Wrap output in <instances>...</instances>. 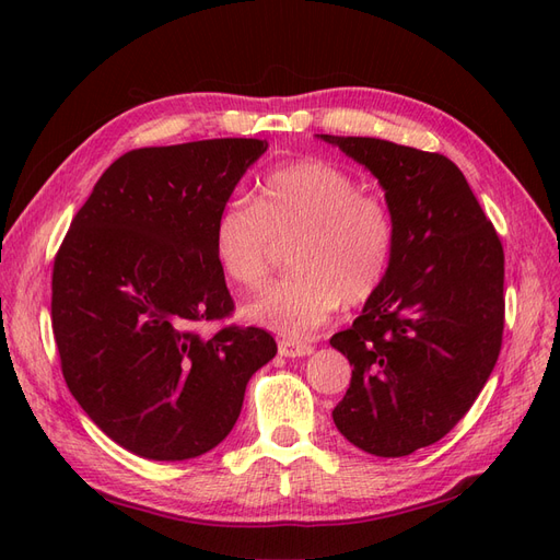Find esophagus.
<instances>
[{
	"label": "esophagus",
	"mask_w": 560,
	"mask_h": 560,
	"mask_svg": "<svg viewBox=\"0 0 560 560\" xmlns=\"http://www.w3.org/2000/svg\"><path fill=\"white\" fill-rule=\"evenodd\" d=\"M278 348H280V354H284V358H306V354H311L315 350L311 343L292 341V338H282Z\"/></svg>",
	"instance_id": "34e87169"
}]
</instances>
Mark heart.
Listing matches in <instances>:
<instances>
[{
	"label": "heart",
	"instance_id": "1",
	"mask_svg": "<svg viewBox=\"0 0 560 560\" xmlns=\"http://www.w3.org/2000/svg\"><path fill=\"white\" fill-rule=\"evenodd\" d=\"M294 273L245 306V317L282 336H308L346 301L360 306L383 287L397 247L387 202L327 161L270 171L249 202H231L212 229L214 259L243 290H259L290 245Z\"/></svg>",
	"mask_w": 560,
	"mask_h": 560
}]
</instances>
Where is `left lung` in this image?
<instances>
[{"label": "left lung", "mask_w": 560, "mask_h": 560, "mask_svg": "<svg viewBox=\"0 0 560 560\" xmlns=\"http://www.w3.org/2000/svg\"><path fill=\"white\" fill-rule=\"evenodd\" d=\"M319 140L378 179L397 222L383 287L329 341L352 366L331 416L350 444L401 457L448 434L498 362L502 243L451 159L376 138Z\"/></svg>", "instance_id": "1"}]
</instances>
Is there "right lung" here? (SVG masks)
<instances>
[{"mask_svg":"<svg viewBox=\"0 0 560 560\" xmlns=\"http://www.w3.org/2000/svg\"><path fill=\"white\" fill-rule=\"evenodd\" d=\"M266 149L224 138L128 151L56 254L50 319L65 383L135 455L175 463L222 444L247 381L276 358L259 327L200 334L233 313L212 229Z\"/></svg>","mask_w":560,"mask_h":560,"instance_id":"obj_1","label":"right lung"}]
</instances>
